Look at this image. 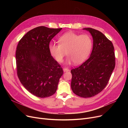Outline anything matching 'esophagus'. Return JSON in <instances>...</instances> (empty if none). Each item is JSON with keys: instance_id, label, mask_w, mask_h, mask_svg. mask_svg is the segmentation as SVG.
<instances>
[{"instance_id": "obj_1", "label": "esophagus", "mask_w": 128, "mask_h": 128, "mask_svg": "<svg viewBox=\"0 0 128 128\" xmlns=\"http://www.w3.org/2000/svg\"><path fill=\"white\" fill-rule=\"evenodd\" d=\"M70 70L68 68H63V71L64 72H68Z\"/></svg>"}]
</instances>
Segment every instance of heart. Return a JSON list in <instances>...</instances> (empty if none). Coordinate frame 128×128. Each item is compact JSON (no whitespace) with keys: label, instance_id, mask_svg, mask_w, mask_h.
Masks as SVG:
<instances>
[{"label":"heart","instance_id":"b5f03b06","mask_svg":"<svg viewBox=\"0 0 128 128\" xmlns=\"http://www.w3.org/2000/svg\"><path fill=\"white\" fill-rule=\"evenodd\" d=\"M58 44L50 43L49 49L51 55L58 63L63 61L66 54V63L72 62L75 64L84 62L89 56L92 47V41L89 35H78L73 32H68L60 36Z\"/></svg>","mask_w":128,"mask_h":128}]
</instances>
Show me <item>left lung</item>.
<instances>
[{
  "label": "left lung",
  "mask_w": 128,
  "mask_h": 128,
  "mask_svg": "<svg viewBox=\"0 0 128 128\" xmlns=\"http://www.w3.org/2000/svg\"><path fill=\"white\" fill-rule=\"evenodd\" d=\"M92 36L93 49L89 58L71 70V88L77 96L88 98L101 92L108 84L115 66L114 47L100 32L84 28Z\"/></svg>",
  "instance_id": "obj_1"
}]
</instances>
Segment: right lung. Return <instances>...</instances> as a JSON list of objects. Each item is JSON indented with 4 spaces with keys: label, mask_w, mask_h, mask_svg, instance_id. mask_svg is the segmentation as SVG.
<instances>
[{
    "label": "right lung",
    "mask_w": 128,
    "mask_h": 128,
    "mask_svg": "<svg viewBox=\"0 0 128 128\" xmlns=\"http://www.w3.org/2000/svg\"><path fill=\"white\" fill-rule=\"evenodd\" d=\"M62 29L37 27L27 32L18 44V76L24 88L36 96L49 97L57 90L63 71L51 56L49 46Z\"/></svg>",
    "instance_id": "obj_1"
}]
</instances>
